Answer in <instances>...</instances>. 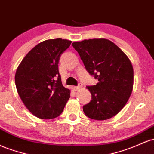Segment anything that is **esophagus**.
<instances>
[{"label": "esophagus", "mask_w": 154, "mask_h": 154, "mask_svg": "<svg viewBox=\"0 0 154 154\" xmlns=\"http://www.w3.org/2000/svg\"><path fill=\"white\" fill-rule=\"evenodd\" d=\"M82 87V83H79V85H77V86H76V87H75V90H76V91L80 90V89Z\"/></svg>", "instance_id": "obj_1"}]
</instances>
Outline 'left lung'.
Listing matches in <instances>:
<instances>
[{"label":"left lung","mask_w":154,"mask_h":154,"mask_svg":"<svg viewBox=\"0 0 154 154\" xmlns=\"http://www.w3.org/2000/svg\"><path fill=\"white\" fill-rule=\"evenodd\" d=\"M86 70L98 79L87 86L91 100L83 106L85 116L104 121L117 115L129 100L133 89L132 64L116 44L106 38L85 39L72 43Z\"/></svg>","instance_id":"8db88e82"}]
</instances>
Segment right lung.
Wrapping results in <instances>:
<instances>
[{
    "label": "right lung",
    "mask_w": 154,
    "mask_h": 154,
    "mask_svg": "<svg viewBox=\"0 0 154 154\" xmlns=\"http://www.w3.org/2000/svg\"><path fill=\"white\" fill-rule=\"evenodd\" d=\"M72 41L48 39L38 44L25 55L15 74L20 99L37 118L51 119L61 114L70 98L58 71L60 55Z\"/></svg>",
    "instance_id": "right-lung-1"
}]
</instances>
